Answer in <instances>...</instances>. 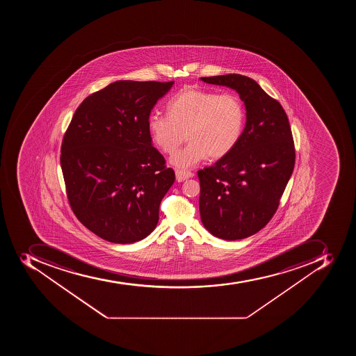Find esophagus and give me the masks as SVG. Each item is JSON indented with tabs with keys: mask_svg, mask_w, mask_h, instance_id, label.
Segmentation results:
<instances>
[{
	"mask_svg": "<svg viewBox=\"0 0 356 356\" xmlns=\"http://www.w3.org/2000/svg\"><path fill=\"white\" fill-rule=\"evenodd\" d=\"M191 177H193L191 171L176 170V179L178 182L185 181V180L189 179Z\"/></svg>",
	"mask_w": 356,
	"mask_h": 356,
	"instance_id": "1",
	"label": "esophagus"
}]
</instances>
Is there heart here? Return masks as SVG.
Wrapping results in <instances>:
<instances>
[{"label":"heart","instance_id":"obj_1","mask_svg":"<svg viewBox=\"0 0 356 356\" xmlns=\"http://www.w3.org/2000/svg\"><path fill=\"white\" fill-rule=\"evenodd\" d=\"M167 109L168 115L156 112L149 117L148 131L165 154H174L187 137V146L170 158L177 168H189L206 157H226L244 132L245 106L232 93L185 88L171 99Z\"/></svg>","mask_w":356,"mask_h":356}]
</instances>
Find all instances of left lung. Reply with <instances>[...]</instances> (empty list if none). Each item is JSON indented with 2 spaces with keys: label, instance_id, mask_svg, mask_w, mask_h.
Instances as JSON below:
<instances>
[{
  "label": "left lung",
  "instance_id": "8db88e82",
  "mask_svg": "<svg viewBox=\"0 0 356 356\" xmlns=\"http://www.w3.org/2000/svg\"><path fill=\"white\" fill-rule=\"evenodd\" d=\"M200 80L236 90L246 108V126L238 145L215 165L198 171L200 218L218 238H247L272 219L294 170L289 118L280 102L248 76L226 74Z\"/></svg>",
  "mask_w": 356,
  "mask_h": 356
}]
</instances>
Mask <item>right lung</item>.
<instances>
[{"label": "right lung", "mask_w": 356, "mask_h": 356, "mask_svg": "<svg viewBox=\"0 0 356 356\" xmlns=\"http://www.w3.org/2000/svg\"><path fill=\"white\" fill-rule=\"evenodd\" d=\"M174 81H115L82 101L65 131L62 174L73 213L115 244L146 238L175 172L152 147L148 119Z\"/></svg>", "instance_id": "add662e5"}]
</instances>
